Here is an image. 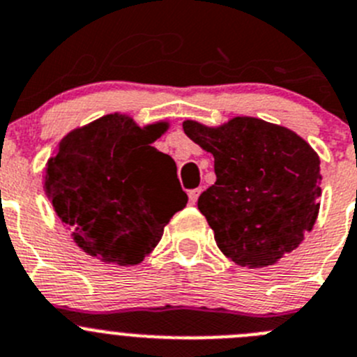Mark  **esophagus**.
Returning <instances> with one entry per match:
<instances>
[{
  "instance_id": "esophagus-1",
  "label": "esophagus",
  "mask_w": 357,
  "mask_h": 357,
  "mask_svg": "<svg viewBox=\"0 0 357 357\" xmlns=\"http://www.w3.org/2000/svg\"><path fill=\"white\" fill-rule=\"evenodd\" d=\"M201 192H202V190H201V188L190 190V194H188V197H190V202H192V204H195V202H197V199H199V195H201Z\"/></svg>"
}]
</instances>
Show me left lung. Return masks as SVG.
Masks as SVG:
<instances>
[{
  "label": "left lung",
  "instance_id": "left-lung-1",
  "mask_svg": "<svg viewBox=\"0 0 357 357\" xmlns=\"http://www.w3.org/2000/svg\"><path fill=\"white\" fill-rule=\"evenodd\" d=\"M183 130L215 158L216 181L197 206L222 254L255 269L298 248L321 208L314 148L292 130L250 116L220 126L186 119Z\"/></svg>",
  "mask_w": 357,
  "mask_h": 357
}]
</instances>
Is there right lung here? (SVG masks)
<instances>
[{
  "instance_id": "add662e5",
  "label": "right lung",
  "mask_w": 357,
  "mask_h": 357,
  "mask_svg": "<svg viewBox=\"0 0 357 357\" xmlns=\"http://www.w3.org/2000/svg\"><path fill=\"white\" fill-rule=\"evenodd\" d=\"M169 121L139 126L128 114L72 130L45 163L43 190L73 241L105 264L135 266L188 197L176 163L153 142Z\"/></svg>"
}]
</instances>
